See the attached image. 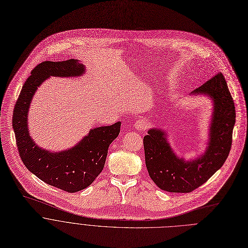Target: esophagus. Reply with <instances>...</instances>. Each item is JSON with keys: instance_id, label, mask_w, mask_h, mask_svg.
Returning a JSON list of instances; mask_svg holds the SVG:
<instances>
[{"instance_id": "obj_1", "label": "esophagus", "mask_w": 248, "mask_h": 248, "mask_svg": "<svg viewBox=\"0 0 248 248\" xmlns=\"http://www.w3.org/2000/svg\"><path fill=\"white\" fill-rule=\"evenodd\" d=\"M147 127V124L144 120H138L135 122V129L137 131H143Z\"/></svg>"}]
</instances>
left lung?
I'll return each mask as SVG.
<instances>
[{"mask_svg":"<svg viewBox=\"0 0 248 248\" xmlns=\"http://www.w3.org/2000/svg\"><path fill=\"white\" fill-rule=\"evenodd\" d=\"M190 94L205 95L213 105L205 151L196 158L178 156L161 128H152L143 138L146 169L155 185L170 192H190L203 185L225 163L232 146L235 108L221 72Z\"/></svg>","mask_w":248,"mask_h":248,"instance_id":"obj_1","label":"left lung"}]
</instances>
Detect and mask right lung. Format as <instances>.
I'll list each match as a JSON object with an SVG mask.
<instances>
[{
    "label": "right lung",
    "instance_id": "obj_1",
    "mask_svg": "<svg viewBox=\"0 0 248 248\" xmlns=\"http://www.w3.org/2000/svg\"><path fill=\"white\" fill-rule=\"evenodd\" d=\"M85 72V66L78 60L41 62L25 81L13 115L18 153L25 167L46 184L68 192L88 187L103 171L109 144L118 137L121 122L93 128L71 148L49 152L35 143L30 136L28 111L33 96L45 80L79 77Z\"/></svg>",
    "mask_w": 248,
    "mask_h": 248
}]
</instances>
